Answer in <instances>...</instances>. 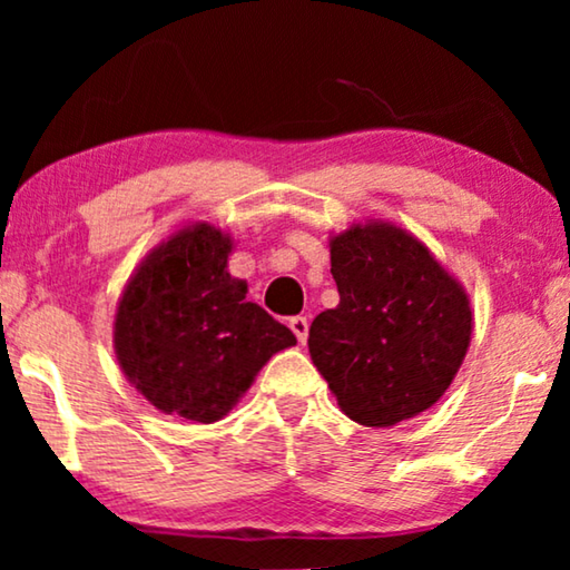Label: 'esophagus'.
I'll return each instance as SVG.
<instances>
[{
	"mask_svg": "<svg viewBox=\"0 0 570 570\" xmlns=\"http://www.w3.org/2000/svg\"><path fill=\"white\" fill-rule=\"evenodd\" d=\"M291 330L295 337H298V342L303 345V342L308 340V318L306 316H293L291 318Z\"/></svg>",
	"mask_w": 570,
	"mask_h": 570,
	"instance_id": "obj_1",
	"label": "esophagus"
}]
</instances>
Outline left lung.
<instances>
[{"instance_id": "obj_1", "label": "left lung", "mask_w": 570, "mask_h": 570, "mask_svg": "<svg viewBox=\"0 0 570 570\" xmlns=\"http://www.w3.org/2000/svg\"><path fill=\"white\" fill-rule=\"evenodd\" d=\"M337 308L308 330V353L355 423L389 428L431 410L472 340L464 285L423 240L386 220L330 238Z\"/></svg>"}]
</instances>
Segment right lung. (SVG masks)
Wrapping results in <instances>:
<instances>
[{
	"label": "right lung",
	"instance_id": "obj_1",
	"mask_svg": "<svg viewBox=\"0 0 570 570\" xmlns=\"http://www.w3.org/2000/svg\"><path fill=\"white\" fill-rule=\"evenodd\" d=\"M233 238L191 223L160 240L124 285L114 350L124 376L155 410L217 423L256 373L295 334L256 303L228 272Z\"/></svg>",
	"mask_w": 570,
	"mask_h": 570
}]
</instances>
